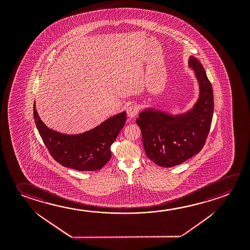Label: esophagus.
I'll return each mask as SVG.
<instances>
[{
    "label": "esophagus",
    "mask_w": 250,
    "mask_h": 250,
    "mask_svg": "<svg viewBox=\"0 0 250 250\" xmlns=\"http://www.w3.org/2000/svg\"><path fill=\"white\" fill-rule=\"evenodd\" d=\"M139 106L136 105V104H132L131 106L127 108V116H128L130 119H131V118H134V117L137 116V114L139 113Z\"/></svg>",
    "instance_id": "34e87169"
}]
</instances>
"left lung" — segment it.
Returning a JSON list of instances; mask_svg holds the SVG:
<instances>
[{"instance_id": "1", "label": "left lung", "mask_w": 250, "mask_h": 250, "mask_svg": "<svg viewBox=\"0 0 250 250\" xmlns=\"http://www.w3.org/2000/svg\"><path fill=\"white\" fill-rule=\"evenodd\" d=\"M188 66L194 71L200 88L199 99L192 109L172 115L147 108L136 119L146 155L160 167L182 164L200 152L210 131L213 114L212 85L198 59L191 56Z\"/></svg>"}]
</instances>
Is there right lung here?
<instances>
[{"instance_id": "add662e5", "label": "right lung", "mask_w": 250, "mask_h": 250, "mask_svg": "<svg viewBox=\"0 0 250 250\" xmlns=\"http://www.w3.org/2000/svg\"><path fill=\"white\" fill-rule=\"evenodd\" d=\"M34 119L43 143L59 164L78 171H97L111 157V146L126 121L123 111L90 131L76 135L62 134L46 126L34 103Z\"/></svg>"}]
</instances>
